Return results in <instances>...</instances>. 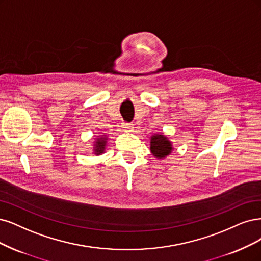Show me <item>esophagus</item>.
<instances>
[{
    "label": "esophagus",
    "mask_w": 261,
    "mask_h": 261,
    "mask_svg": "<svg viewBox=\"0 0 261 261\" xmlns=\"http://www.w3.org/2000/svg\"><path fill=\"white\" fill-rule=\"evenodd\" d=\"M122 126L125 129H132V128H134V125L132 123H126V122H124Z\"/></svg>",
    "instance_id": "esophagus-1"
}]
</instances>
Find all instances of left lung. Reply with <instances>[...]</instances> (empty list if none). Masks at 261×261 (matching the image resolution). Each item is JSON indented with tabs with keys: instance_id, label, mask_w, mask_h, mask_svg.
<instances>
[{
	"instance_id": "obj_1",
	"label": "left lung",
	"mask_w": 261,
	"mask_h": 261,
	"mask_svg": "<svg viewBox=\"0 0 261 261\" xmlns=\"http://www.w3.org/2000/svg\"><path fill=\"white\" fill-rule=\"evenodd\" d=\"M150 150H151V153L155 158L163 159L172 152L173 150L172 142H170L164 135L162 134L154 135V136L151 137Z\"/></svg>"
}]
</instances>
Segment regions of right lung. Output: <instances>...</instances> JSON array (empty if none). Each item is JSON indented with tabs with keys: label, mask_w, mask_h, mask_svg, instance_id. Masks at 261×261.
<instances>
[{
	"label": "right lung",
	"mask_w": 261,
	"mask_h": 261,
	"mask_svg": "<svg viewBox=\"0 0 261 261\" xmlns=\"http://www.w3.org/2000/svg\"><path fill=\"white\" fill-rule=\"evenodd\" d=\"M106 143H107V138H106L105 136H102V137H100L99 139L96 140L95 148H94L95 154L99 155L100 153H103L105 148H106Z\"/></svg>",
	"instance_id": "obj_1"
}]
</instances>
